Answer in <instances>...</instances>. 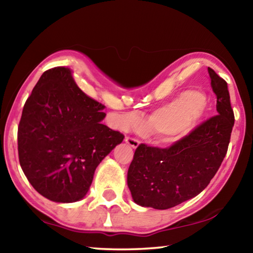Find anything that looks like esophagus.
I'll list each match as a JSON object with an SVG mask.
<instances>
[{
    "label": "esophagus",
    "instance_id": "esophagus-1",
    "mask_svg": "<svg viewBox=\"0 0 253 253\" xmlns=\"http://www.w3.org/2000/svg\"><path fill=\"white\" fill-rule=\"evenodd\" d=\"M125 142L128 143V145H129L131 148H133V149H136V148L139 146V141L131 137H125Z\"/></svg>",
    "mask_w": 253,
    "mask_h": 253
}]
</instances>
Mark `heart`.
Here are the masks:
<instances>
[{
    "mask_svg": "<svg viewBox=\"0 0 253 253\" xmlns=\"http://www.w3.org/2000/svg\"><path fill=\"white\" fill-rule=\"evenodd\" d=\"M207 108L209 104L206 98L199 92H182L171 102L155 111L148 121V126L169 139H179L199 125ZM135 120V116L128 114L124 117L123 126L130 125Z\"/></svg>",
    "mask_w": 253,
    "mask_h": 253,
    "instance_id": "obj_1",
    "label": "heart"
}]
</instances>
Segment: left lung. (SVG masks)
Segmentation results:
<instances>
[{"label":"left lung","instance_id":"obj_1","mask_svg":"<svg viewBox=\"0 0 253 253\" xmlns=\"http://www.w3.org/2000/svg\"><path fill=\"white\" fill-rule=\"evenodd\" d=\"M217 114L166 149L141 143L127 173L133 202L168 210L191 200L210 184L228 150L235 124L227 82L209 68Z\"/></svg>","mask_w":253,"mask_h":253}]
</instances>
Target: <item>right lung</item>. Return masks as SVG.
<instances>
[{"label": "right lung", "mask_w": 253, "mask_h": 253, "mask_svg": "<svg viewBox=\"0 0 253 253\" xmlns=\"http://www.w3.org/2000/svg\"><path fill=\"white\" fill-rule=\"evenodd\" d=\"M71 70L44 71L25 103L18 125V158L39 194L56 203L82 200L94 172L124 135L102 121L105 106L88 97Z\"/></svg>", "instance_id": "obj_1"}]
</instances>
